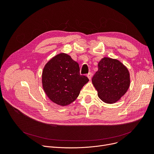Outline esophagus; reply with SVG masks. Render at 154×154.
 Wrapping results in <instances>:
<instances>
[{"instance_id": "obj_1", "label": "esophagus", "mask_w": 154, "mask_h": 154, "mask_svg": "<svg viewBox=\"0 0 154 154\" xmlns=\"http://www.w3.org/2000/svg\"><path fill=\"white\" fill-rule=\"evenodd\" d=\"M92 72H89V73H88L87 75V76L88 77V78L90 80H91V78H92Z\"/></svg>"}]
</instances>
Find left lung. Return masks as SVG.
I'll list each match as a JSON object with an SVG mask.
<instances>
[{"instance_id":"8db88e82","label":"left lung","mask_w":154,"mask_h":154,"mask_svg":"<svg viewBox=\"0 0 154 154\" xmlns=\"http://www.w3.org/2000/svg\"><path fill=\"white\" fill-rule=\"evenodd\" d=\"M92 82L99 97L107 103H115L123 96L130 85L128 69L117 60L104 57L98 63Z\"/></svg>"}]
</instances>
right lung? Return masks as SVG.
Instances as JSON below:
<instances>
[{
	"instance_id": "obj_1",
	"label": "right lung",
	"mask_w": 154,
	"mask_h": 154,
	"mask_svg": "<svg viewBox=\"0 0 154 154\" xmlns=\"http://www.w3.org/2000/svg\"><path fill=\"white\" fill-rule=\"evenodd\" d=\"M88 81L87 77L80 75L78 63L66 54L55 56L42 72L45 94L52 102L62 106L74 101Z\"/></svg>"
}]
</instances>
